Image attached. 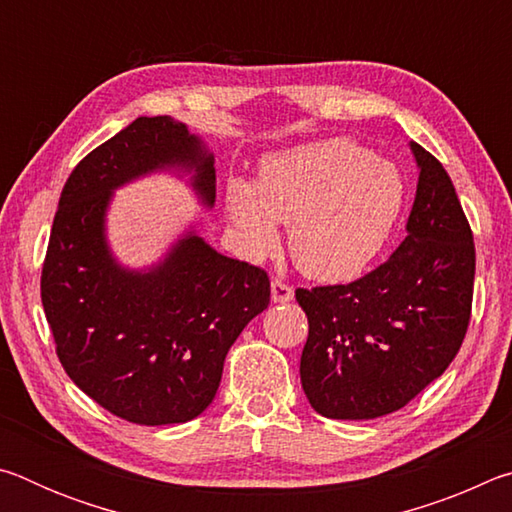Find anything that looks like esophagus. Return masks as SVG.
<instances>
[{
    "label": "esophagus",
    "instance_id": "esophagus-1",
    "mask_svg": "<svg viewBox=\"0 0 512 512\" xmlns=\"http://www.w3.org/2000/svg\"><path fill=\"white\" fill-rule=\"evenodd\" d=\"M271 298H273V302H280V305H284V302L293 300V287L282 280H273L271 282Z\"/></svg>",
    "mask_w": 512,
    "mask_h": 512
}]
</instances>
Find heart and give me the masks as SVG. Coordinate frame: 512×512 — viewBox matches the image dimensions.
Returning a JSON list of instances; mask_svg holds the SVG:
<instances>
[{"mask_svg":"<svg viewBox=\"0 0 512 512\" xmlns=\"http://www.w3.org/2000/svg\"><path fill=\"white\" fill-rule=\"evenodd\" d=\"M225 203L250 257L275 253L277 223H289V250L300 271L341 282L357 277L384 246L402 212L404 185L395 167L366 146L325 140L268 155L255 185L230 180Z\"/></svg>","mask_w":512,"mask_h":512,"instance_id":"1","label":"heart"}]
</instances>
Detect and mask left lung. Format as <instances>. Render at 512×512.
I'll list each match as a JSON object with an SVG mask.
<instances>
[{
    "label": "left lung",
    "mask_w": 512,
    "mask_h": 512,
    "mask_svg": "<svg viewBox=\"0 0 512 512\" xmlns=\"http://www.w3.org/2000/svg\"><path fill=\"white\" fill-rule=\"evenodd\" d=\"M420 176L400 248L350 284L298 289L309 320L300 381L314 411L372 420L409 404L461 350L474 241L452 178L411 142Z\"/></svg>",
    "instance_id": "8db88e82"
}]
</instances>
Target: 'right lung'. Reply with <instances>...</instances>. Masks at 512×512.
I'll use <instances>...</instances> for the list:
<instances>
[{
  "label": "right lung",
  "mask_w": 512,
  "mask_h": 512,
  "mask_svg": "<svg viewBox=\"0 0 512 512\" xmlns=\"http://www.w3.org/2000/svg\"><path fill=\"white\" fill-rule=\"evenodd\" d=\"M153 171L189 173L201 203L214 205V155L201 137L167 115L137 117L69 173L40 280L69 379L146 427L201 415L230 345L271 302L266 271L216 253L194 230L146 271L117 262L106 237L112 192Z\"/></svg>",
  "instance_id": "obj_1"
}]
</instances>
